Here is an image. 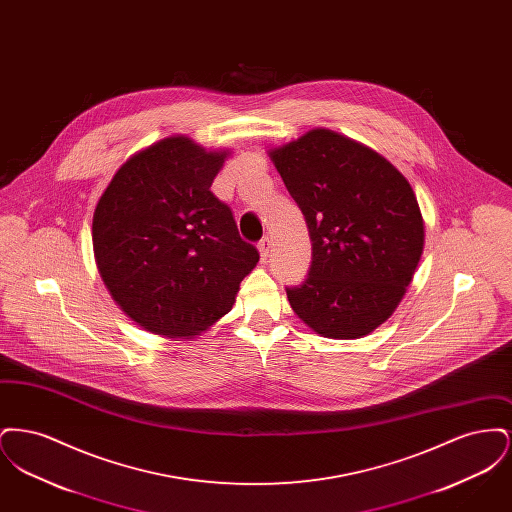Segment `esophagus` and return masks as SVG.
Masks as SVG:
<instances>
[{
	"instance_id": "esophagus-1",
	"label": "esophagus",
	"mask_w": 512,
	"mask_h": 512,
	"mask_svg": "<svg viewBox=\"0 0 512 512\" xmlns=\"http://www.w3.org/2000/svg\"><path fill=\"white\" fill-rule=\"evenodd\" d=\"M259 253H261V261L265 263L268 253H270V240H268V236H265V238L259 242Z\"/></svg>"
}]
</instances>
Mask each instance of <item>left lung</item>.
Masks as SVG:
<instances>
[{
	"label": "left lung",
	"mask_w": 512,
	"mask_h": 512,
	"mask_svg": "<svg viewBox=\"0 0 512 512\" xmlns=\"http://www.w3.org/2000/svg\"><path fill=\"white\" fill-rule=\"evenodd\" d=\"M313 245L293 311L315 332L353 340L390 317L411 284L424 224L411 184L382 155L317 128L270 151Z\"/></svg>",
	"instance_id": "left-lung-1"
}]
</instances>
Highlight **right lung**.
Masks as SVG:
<instances>
[{
  "instance_id": "add662e5",
  "label": "right lung",
  "mask_w": 512,
  "mask_h": 512,
  "mask_svg": "<svg viewBox=\"0 0 512 512\" xmlns=\"http://www.w3.org/2000/svg\"><path fill=\"white\" fill-rule=\"evenodd\" d=\"M224 153L167 138L130 157L101 195L92 240L101 278L149 332L188 338L226 315L259 261L211 192Z\"/></svg>"
}]
</instances>
